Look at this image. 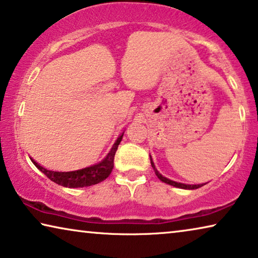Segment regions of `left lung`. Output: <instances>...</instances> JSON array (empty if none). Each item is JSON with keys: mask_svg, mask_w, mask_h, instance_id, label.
I'll use <instances>...</instances> for the list:
<instances>
[{"mask_svg": "<svg viewBox=\"0 0 258 258\" xmlns=\"http://www.w3.org/2000/svg\"><path fill=\"white\" fill-rule=\"evenodd\" d=\"M150 160H151V165H152V167H153L154 173H156V175L158 176V179H159L162 182H165V183L170 184V185H173V187H176V188H182V189H197V188H200V187H202V185H203V184H192V185L191 184H184V183H180V182H175V181L169 180V179H167V177L162 176L161 174L158 172L157 168H156V166H154V164H153L151 156H150Z\"/></svg>", "mask_w": 258, "mask_h": 258, "instance_id": "1", "label": "left lung"}]
</instances>
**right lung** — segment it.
<instances>
[{
    "label": "right lung",
    "instance_id": "right-lung-1",
    "mask_svg": "<svg viewBox=\"0 0 258 258\" xmlns=\"http://www.w3.org/2000/svg\"><path fill=\"white\" fill-rule=\"evenodd\" d=\"M123 134H122L121 136L117 138V141L114 143L112 150H110L108 154H107L105 159L97 165L90 166V167L79 170H74V172H54V170L43 168L42 166L39 165L38 162H35V160L33 159L32 161L33 164L37 166L38 169H40L49 180L55 182V183L68 188L89 187V185L97 184L99 182L104 181L109 176V174L112 173V169L114 167V157H115L117 146L122 141Z\"/></svg>",
    "mask_w": 258,
    "mask_h": 258
}]
</instances>
